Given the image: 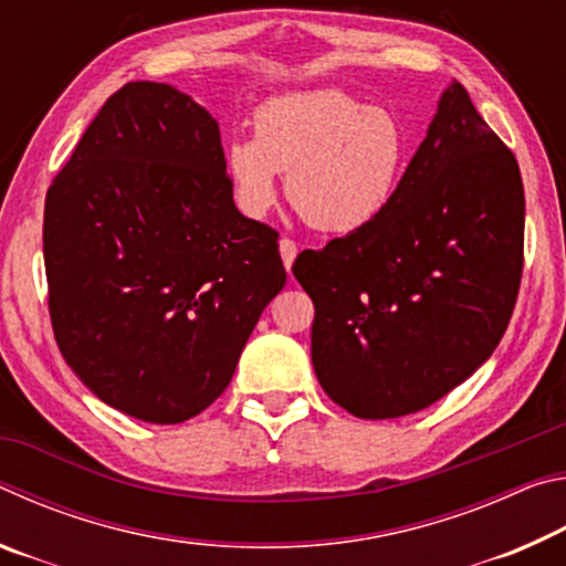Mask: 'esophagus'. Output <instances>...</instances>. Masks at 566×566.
<instances>
[{
    "mask_svg": "<svg viewBox=\"0 0 566 566\" xmlns=\"http://www.w3.org/2000/svg\"><path fill=\"white\" fill-rule=\"evenodd\" d=\"M280 252H282V262H284V266H286V272H290L294 260H296V244L292 242L290 237H282V239H280Z\"/></svg>",
    "mask_w": 566,
    "mask_h": 566,
    "instance_id": "obj_1",
    "label": "esophagus"
}]
</instances>
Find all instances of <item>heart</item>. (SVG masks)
Returning a JSON list of instances; mask_svg holds the SVG:
<instances>
[{
  "label": "heart",
  "instance_id": "obj_1",
  "mask_svg": "<svg viewBox=\"0 0 566 566\" xmlns=\"http://www.w3.org/2000/svg\"><path fill=\"white\" fill-rule=\"evenodd\" d=\"M399 117L347 92H294L254 112V139L229 142L224 169L239 209L264 217L276 205V171L306 224L352 234L395 202L409 167Z\"/></svg>",
  "mask_w": 566,
  "mask_h": 566
}]
</instances>
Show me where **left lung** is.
Returning a JSON list of instances; mask_svg holds the SVG:
<instances>
[{
	"label": "left lung",
	"instance_id": "obj_1",
	"mask_svg": "<svg viewBox=\"0 0 566 566\" xmlns=\"http://www.w3.org/2000/svg\"><path fill=\"white\" fill-rule=\"evenodd\" d=\"M522 266L520 165L452 82L387 212L292 266L322 389L359 419L434 405L492 357Z\"/></svg>",
	"mask_w": 566,
	"mask_h": 566
}]
</instances>
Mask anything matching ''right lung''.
I'll return each instance as SVG.
<instances>
[{
	"instance_id": "add662e5",
	"label": "right lung",
	"mask_w": 566,
	"mask_h": 566,
	"mask_svg": "<svg viewBox=\"0 0 566 566\" xmlns=\"http://www.w3.org/2000/svg\"><path fill=\"white\" fill-rule=\"evenodd\" d=\"M276 239L237 209L212 114L169 84H124L46 191L44 270L62 357L134 419L197 417L282 292Z\"/></svg>"
}]
</instances>
